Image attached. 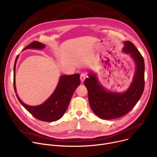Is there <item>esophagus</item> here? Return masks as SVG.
Masks as SVG:
<instances>
[{
  "label": "esophagus",
  "instance_id": "obj_1",
  "mask_svg": "<svg viewBox=\"0 0 157 157\" xmlns=\"http://www.w3.org/2000/svg\"><path fill=\"white\" fill-rule=\"evenodd\" d=\"M86 78V75H84V74H81V76H80V79H81V82H83V81L85 80Z\"/></svg>",
  "mask_w": 157,
  "mask_h": 157
}]
</instances>
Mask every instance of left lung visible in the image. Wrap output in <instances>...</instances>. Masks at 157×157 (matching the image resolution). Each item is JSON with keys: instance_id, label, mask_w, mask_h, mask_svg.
Returning <instances> with one entry per match:
<instances>
[{"instance_id": "obj_1", "label": "left lung", "mask_w": 157, "mask_h": 157, "mask_svg": "<svg viewBox=\"0 0 157 157\" xmlns=\"http://www.w3.org/2000/svg\"><path fill=\"white\" fill-rule=\"evenodd\" d=\"M124 45L123 52L130 54L136 64L133 81L127 91L123 93L107 91L93 73L89 74V78L84 81L91 108L96 115L102 119H117L127 114L136 105L144 90V58L132 42L126 41Z\"/></svg>"}]
</instances>
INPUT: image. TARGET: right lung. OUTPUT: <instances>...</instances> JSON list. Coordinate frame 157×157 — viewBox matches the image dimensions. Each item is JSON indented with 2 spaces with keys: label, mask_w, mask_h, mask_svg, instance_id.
<instances>
[{
  "label": "right lung",
  "mask_w": 157,
  "mask_h": 157,
  "mask_svg": "<svg viewBox=\"0 0 157 157\" xmlns=\"http://www.w3.org/2000/svg\"><path fill=\"white\" fill-rule=\"evenodd\" d=\"M45 45L44 44L35 41L29 44L24 50L29 48L43 49ZM18 57V56L16 57L13 67V87L18 101L33 116L40 121L54 122L59 120L68 109L75 91L80 84L79 74L61 76L54 93L45 102L36 106L28 105L20 100L17 94L15 66Z\"/></svg>",
  "instance_id": "obj_1"
}]
</instances>
